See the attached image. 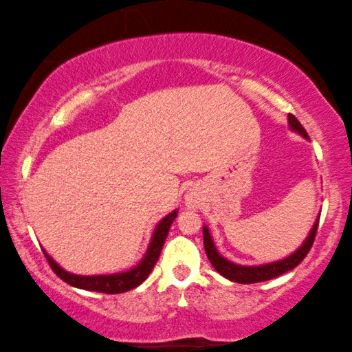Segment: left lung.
Returning <instances> with one entry per match:
<instances>
[{
  "mask_svg": "<svg viewBox=\"0 0 352 352\" xmlns=\"http://www.w3.org/2000/svg\"><path fill=\"white\" fill-rule=\"evenodd\" d=\"M288 123H290L292 129H295V131L301 134V136L309 139L306 129L302 128V124L300 122H298V118L295 117V115L288 113ZM319 218H317L314 228H312L309 237L306 239V242L302 243V247L298 250V252L293 253L292 256L282 259V261L264 264V266H239V264L230 263L218 253V250L214 248L213 240H211L208 229L204 228V245H205L206 256H208L211 266H213L216 271L221 274V276H224L226 278H229V280H232V282L258 283V282H264V280H271V278H276L278 276H282V274L295 269L298 264H300L302 259L306 258V254L309 253L312 243H314L317 228H319Z\"/></svg>",
  "mask_w": 352,
  "mask_h": 352,
  "instance_id": "left-lung-1",
  "label": "left lung"
}]
</instances>
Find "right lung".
Instances as JSON below:
<instances>
[{"mask_svg": "<svg viewBox=\"0 0 352 352\" xmlns=\"http://www.w3.org/2000/svg\"><path fill=\"white\" fill-rule=\"evenodd\" d=\"M177 216V211H173L171 214H168L166 218L160 221V224L157 226L155 232H153L151 247H148L146 256L141 263L138 264L136 267L131 269V271L113 274V276H75V274H70L62 269L60 266L52 261V258L47 254L45 250V256L50 263V266L57 277H60L62 280L69 283L72 287L81 288V290H89V292H99V293H107V295H115V293H124L128 290H133L138 285L146 280L148 274L152 272L153 266L158 261V256H160V252L163 248V243H165L168 230H170L173 221Z\"/></svg>", "mask_w": 352, "mask_h": 352, "instance_id": "1", "label": "right lung"}]
</instances>
